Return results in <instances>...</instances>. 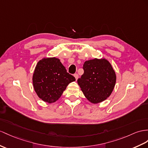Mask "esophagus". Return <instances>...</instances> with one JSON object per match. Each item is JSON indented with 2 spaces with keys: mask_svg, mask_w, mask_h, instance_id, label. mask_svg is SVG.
Returning a JSON list of instances; mask_svg holds the SVG:
<instances>
[{
  "mask_svg": "<svg viewBox=\"0 0 148 148\" xmlns=\"http://www.w3.org/2000/svg\"><path fill=\"white\" fill-rule=\"evenodd\" d=\"M74 76L75 77V79H78V77H79V75L77 74H74Z\"/></svg>",
  "mask_w": 148,
  "mask_h": 148,
  "instance_id": "34e87169",
  "label": "esophagus"
}]
</instances>
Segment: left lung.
Instances as JSON below:
<instances>
[{"mask_svg":"<svg viewBox=\"0 0 148 148\" xmlns=\"http://www.w3.org/2000/svg\"><path fill=\"white\" fill-rule=\"evenodd\" d=\"M83 74L77 83L90 102L99 103L111 95L116 76L111 64L104 59L87 60L83 64Z\"/></svg>","mask_w":148,"mask_h":148,"instance_id":"8db88e82","label":"left lung"}]
</instances>
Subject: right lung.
Listing matches in <instances>:
<instances>
[{
    "mask_svg": "<svg viewBox=\"0 0 148 148\" xmlns=\"http://www.w3.org/2000/svg\"><path fill=\"white\" fill-rule=\"evenodd\" d=\"M33 86L37 96L48 103H54L61 96L75 77L67 72L58 58H44L37 63L33 75Z\"/></svg>",
    "mask_w": 148,
    "mask_h": 148,
    "instance_id": "1",
    "label": "right lung"
}]
</instances>
